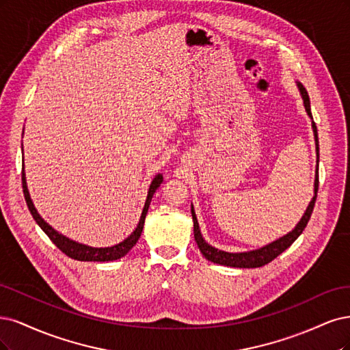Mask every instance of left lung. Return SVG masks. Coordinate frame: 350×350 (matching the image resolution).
Returning <instances> with one entry per match:
<instances>
[{"instance_id": "1", "label": "left lung", "mask_w": 350, "mask_h": 350, "mask_svg": "<svg viewBox=\"0 0 350 350\" xmlns=\"http://www.w3.org/2000/svg\"><path fill=\"white\" fill-rule=\"evenodd\" d=\"M297 87L299 90V94L304 100V107H306V111L308 118L311 119V128L314 133V141H315V154H317V165H315V180H314V196L311 202L308 204L306 212H304L302 218L299 222L295 225V228L289 231L288 234L282 235L280 239L269 243L263 247H258L256 250H249V252H239V253H230V252H224L219 249H215V247L211 245L200 232L199 228V222L196 218V213L193 209V205H191V218H193V234H195V240L198 243V247L200 253L205 256L206 260L222 265V266H230V267H240V269H250V267H260L267 265L269 262H272L275 257H278L280 253H284L288 247L294 243L298 237L302 234L304 228L307 227V224L311 218V213L315 205V198H317V190H319V161H320V148H319V133H317V126L312 120L311 115V106H310V97L306 87H304L299 81H297Z\"/></svg>"}]
</instances>
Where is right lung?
<instances>
[{
  "instance_id": "add662e5",
  "label": "right lung",
  "mask_w": 350,
  "mask_h": 350,
  "mask_svg": "<svg viewBox=\"0 0 350 350\" xmlns=\"http://www.w3.org/2000/svg\"><path fill=\"white\" fill-rule=\"evenodd\" d=\"M23 159H25V157H23ZM23 167H25V164H23ZM21 180H23L25 199H26V204L29 206L31 217L35 218L36 224L43 230V232L49 237L51 241L56 247H58V249L62 253H65L68 257L74 258V260H81V262H113V260H118V258L123 257L125 254H128L132 247L138 243L141 232H142V228H144L146 212H148V208H150V204H151V199L155 193V190L159 189L160 185L163 183V174L159 173L152 178L137 228H135L133 232L131 235H128L125 240L120 241L119 244L111 245V247H92V245L83 244V243H78V241H74V240L68 239V237H65L64 234L58 232L55 228H52L51 225L40 217V213L38 212L35 205H33V200L30 198L29 189H27L25 168H23V173H21Z\"/></svg>"
}]
</instances>
